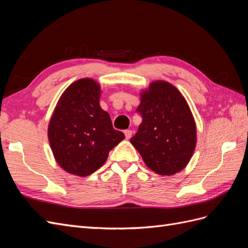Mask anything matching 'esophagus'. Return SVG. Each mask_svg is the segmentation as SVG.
<instances>
[{
	"mask_svg": "<svg viewBox=\"0 0 248 248\" xmlns=\"http://www.w3.org/2000/svg\"><path fill=\"white\" fill-rule=\"evenodd\" d=\"M124 133H125V138H126L127 140H129V139L131 138V136H132V131H131V130H129V129L125 130V131H124Z\"/></svg>",
	"mask_w": 248,
	"mask_h": 248,
	"instance_id": "34e87169",
	"label": "esophagus"
}]
</instances>
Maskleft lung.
I'll list each match as a JSON object with an SVG mask.
<instances>
[{
    "label": "left lung",
    "mask_w": 248,
    "mask_h": 248,
    "mask_svg": "<svg viewBox=\"0 0 248 248\" xmlns=\"http://www.w3.org/2000/svg\"><path fill=\"white\" fill-rule=\"evenodd\" d=\"M137 111L142 121L130 142L147 167L163 176L183 170L196 148L197 128L182 94L167 81H154Z\"/></svg>",
    "instance_id": "1"
}]
</instances>
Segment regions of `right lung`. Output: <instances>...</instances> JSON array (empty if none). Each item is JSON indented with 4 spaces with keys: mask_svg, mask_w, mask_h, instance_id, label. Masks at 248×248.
<instances>
[{
    "mask_svg": "<svg viewBox=\"0 0 248 248\" xmlns=\"http://www.w3.org/2000/svg\"><path fill=\"white\" fill-rule=\"evenodd\" d=\"M100 87L90 78L74 81L61 96L48 125L51 151L59 166L77 176L93 174L124 133L114 129L100 108Z\"/></svg>",
    "mask_w": 248,
    "mask_h": 248,
    "instance_id": "obj_1",
    "label": "right lung"
}]
</instances>
